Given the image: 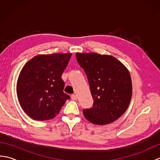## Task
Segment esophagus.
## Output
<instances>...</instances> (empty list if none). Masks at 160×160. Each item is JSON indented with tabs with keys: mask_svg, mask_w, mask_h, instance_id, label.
I'll list each match as a JSON object with an SVG mask.
<instances>
[{
	"mask_svg": "<svg viewBox=\"0 0 160 160\" xmlns=\"http://www.w3.org/2000/svg\"><path fill=\"white\" fill-rule=\"evenodd\" d=\"M71 99H72L73 100H77V96L76 95H72V96H71Z\"/></svg>",
	"mask_w": 160,
	"mask_h": 160,
	"instance_id": "obj_1",
	"label": "esophagus"
}]
</instances>
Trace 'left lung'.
Listing matches in <instances>:
<instances>
[{"label": "left lung", "instance_id": "8db88e82", "mask_svg": "<svg viewBox=\"0 0 160 160\" xmlns=\"http://www.w3.org/2000/svg\"><path fill=\"white\" fill-rule=\"evenodd\" d=\"M78 62L86 73L93 99L92 108L83 109L91 123L108 124L123 115L132 97L130 73L120 61L110 55L76 53Z\"/></svg>", "mask_w": 160, "mask_h": 160}]
</instances>
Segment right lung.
I'll list each match as a JSON object with an SVG mask.
<instances>
[{"label": "right lung", "mask_w": 160, "mask_h": 160, "mask_svg": "<svg viewBox=\"0 0 160 160\" xmlns=\"http://www.w3.org/2000/svg\"><path fill=\"white\" fill-rule=\"evenodd\" d=\"M71 53L40 54L27 62L17 80L16 93L23 111L34 120H48L69 99L61 76Z\"/></svg>", "instance_id": "1"}]
</instances>
